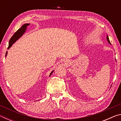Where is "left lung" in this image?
<instances>
[{
	"mask_svg": "<svg viewBox=\"0 0 121 121\" xmlns=\"http://www.w3.org/2000/svg\"><path fill=\"white\" fill-rule=\"evenodd\" d=\"M107 39L108 42L109 43V44H111V43H110V41H109V38H108V36H107Z\"/></svg>",
	"mask_w": 121,
	"mask_h": 121,
	"instance_id": "left-lung-1",
	"label": "left lung"
}]
</instances>
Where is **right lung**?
<instances>
[{
    "mask_svg": "<svg viewBox=\"0 0 121 121\" xmlns=\"http://www.w3.org/2000/svg\"><path fill=\"white\" fill-rule=\"evenodd\" d=\"M29 24H30L29 23L24 24L19 29L17 30V31L15 32V34L13 35V36L12 37L11 39H10L9 42V47H8L7 49H9L10 48H11V47L12 46V45H13L16 40L19 39L21 37L22 35H23L24 34V32H25V31H26L27 26H28ZM7 51L6 52V53L5 57L7 56ZM53 71H54V70H53L52 72L51 73L50 76L52 75V73H53Z\"/></svg>",
    "mask_w": 121,
    "mask_h": 121,
    "instance_id": "add662e5",
    "label": "right lung"
}]
</instances>
